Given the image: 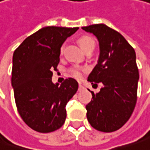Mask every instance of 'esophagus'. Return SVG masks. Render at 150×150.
<instances>
[{"mask_svg": "<svg viewBox=\"0 0 150 150\" xmlns=\"http://www.w3.org/2000/svg\"><path fill=\"white\" fill-rule=\"evenodd\" d=\"M84 90V87L81 84V83H79V91H83Z\"/></svg>", "mask_w": 150, "mask_h": 150, "instance_id": "1", "label": "esophagus"}]
</instances>
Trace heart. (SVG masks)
Instances as JSON below:
<instances>
[{"instance_id":"obj_1","label":"heart","mask_w":150,"mask_h":150,"mask_svg":"<svg viewBox=\"0 0 150 150\" xmlns=\"http://www.w3.org/2000/svg\"><path fill=\"white\" fill-rule=\"evenodd\" d=\"M79 43L80 44L81 48H83L85 52L90 50V49H94L96 47V42L94 39L88 36H83L79 39ZM64 49V46H62L60 48V52L62 53ZM84 71V69L81 67H73L69 70V74L75 78V79H80L82 77L83 72Z\"/></svg>"}]
</instances>
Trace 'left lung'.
Returning a JSON list of instances; mask_svg holds the SVG:
<instances>
[{
  "mask_svg": "<svg viewBox=\"0 0 150 150\" xmlns=\"http://www.w3.org/2000/svg\"><path fill=\"white\" fill-rule=\"evenodd\" d=\"M99 42L100 55L88 77L92 84L102 83L86 105L87 119L97 131L112 132L121 128L133 112L139 79L136 53L123 36L103 24L82 27Z\"/></svg>",
  "mask_w": 150,
  "mask_h": 150,
  "instance_id": "1",
  "label": "left lung"
}]
</instances>
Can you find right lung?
<instances>
[{"mask_svg": "<svg viewBox=\"0 0 150 150\" xmlns=\"http://www.w3.org/2000/svg\"><path fill=\"white\" fill-rule=\"evenodd\" d=\"M78 30L43 27L25 38L13 53L12 86L17 109L36 132H52L65 123L66 105L79 83L69 78L59 85L52 82V76L53 71H57L63 42Z\"/></svg>", "mask_w": 150, "mask_h": 150, "instance_id": "add662e5", "label": "right lung"}]
</instances>
